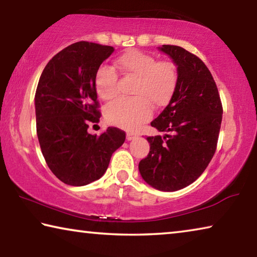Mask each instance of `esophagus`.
<instances>
[{
	"mask_svg": "<svg viewBox=\"0 0 257 257\" xmlns=\"http://www.w3.org/2000/svg\"><path fill=\"white\" fill-rule=\"evenodd\" d=\"M137 137L136 134H133V133H127V141H133Z\"/></svg>",
	"mask_w": 257,
	"mask_h": 257,
	"instance_id": "34e87169",
	"label": "esophagus"
}]
</instances>
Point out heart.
Listing matches in <instances>:
<instances>
[{
  "instance_id": "heart-1",
  "label": "heart",
  "mask_w": 257,
  "mask_h": 257,
  "mask_svg": "<svg viewBox=\"0 0 257 257\" xmlns=\"http://www.w3.org/2000/svg\"><path fill=\"white\" fill-rule=\"evenodd\" d=\"M116 66L125 77L136 79L130 98H119L105 107V119L116 127L135 130L149 120L152 106L165 107L172 101L179 84V68L170 60L159 61L154 55L132 50L116 59ZM119 76L114 69L102 66L95 73V88L103 99L118 94Z\"/></svg>"
}]
</instances>
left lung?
Wrapping results in <instances>:
<instances>
[{
    "label": "left lung",
    "mask_w": 257,
    "mask_h": 257,
    "mask_svg": "<svg viewBox=\"0 0 257 257\" xmlns=\"http://www.w3.org/2000/svg\"><path fill=\"white\" fill-rule=\"evenodd\" d=\"M160 50L179 68V84L172 101L151 125L171 135L147 137L150 153L138 168L152 187L176 191L193 184L211 162L223 108L215 81L197 55L176 45Z\"/></svg>",
    "instance_id": "1"
}]
</instances>
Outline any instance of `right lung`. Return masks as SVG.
I'll list each match as a JSON object with an SVG mask.
<instances>
[{
    "instance_id": "obj_1",
    "label": "right lung",
    "mask_w": 257,
    "mask_h": 257,
    "mask_svg": "<svg viewBox=\"0 0 257 257\" xmlns=\"http://www.w3.org/2000/svg\"><path fill=\"white\" fill-rule=\"evenodd\" d=\"M113 51L97 43H73L49 61L38 81V142L50 170L67 185L85 186L99 179L125 141V133L115 127L99 136L87 133L101 118L95 73Z\"/></svg>"
}]
</instances>
